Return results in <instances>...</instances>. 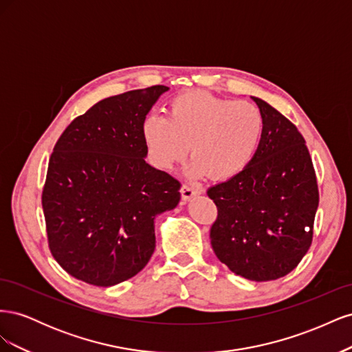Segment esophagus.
I'll return each instance as SVG.
<instances>
[{"instance_id":"obj_1","label":"esophagus","mask_w":352,"mask_h":352,"mask_svg":"<svg viewBox=\"0 0 352 352\" xmlns=\"http://www.w3.org/2000/svg\"><path fill=\"white\" fill-rule=\"evenodd\" d=\"M180 192H182V197L185 201H189L190 198H194L195 195H199L201 194V189L194 186V185H189V184H185L182 186V189H180Z\"/></svg>"}]
</instances>
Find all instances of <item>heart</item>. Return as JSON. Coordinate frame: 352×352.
Returning <instances> with one entry per match:
<instances>
[{
    "mask_svg": "<svg viewBox=\"0 0 352 352\" xmlns=\"http://www.w3.org/2000/svg\"><path fill=\"white\" fill-rule=\"evenodd\" d=\"M264 117L257 105L232 101L204 91L177 95L167 117L151 116L142 136L153 162L172 168L189 153L195 157L190 173L229 179L247 168L258 153Z\"/></svg>",
    "mask_w": 352,
    "mask_h": 352,
    "instance_id": "obj_1",
    "label": "heart"
}]
</instances>
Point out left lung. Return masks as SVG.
<instances>
[{"label":"left lung","instance_id":"left-lung-1","mask_svg":"<svg viewBox=\"0 0 352 352\" xmlns=\"http://www.w3.org/2000/svg\"><path fill=\"white\" fill-rule=\"evenodd\" d=\"M251 98L264 117L263 141L243 172L207 190L217 206L210 239L233 273L267 282L292 272L310 248L318 188L296 126L270 104Z\"/></svg>","mask_w":352,"mask_h":352}]
</instances>
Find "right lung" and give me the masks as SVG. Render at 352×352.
Here are the masks:
<instances>
[{
	"instance_id": "right-lung-1",
	"label": "right lung",
	"mask_w": 352,
	"mask_h": 352,
	"mask_svg": "<svg viewBox=\"0 0 352 352\" xmlns=\"http://www.w3.org/2000/svg\"><path fill=\"white\" fill-rule=\"evenodd\" d=\"M164 85L101 100L61 133L42 190L48 245L70 276L113 286L155 250L154 220L180 201V182L145 162V117Z\"/></svg>"
}]
</instances>
